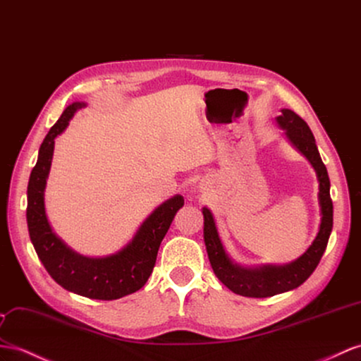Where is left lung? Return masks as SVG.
Listing matches in <instances>:
<instances>
[{
    "label": "left lung",
    "instance_id": "8db88e82",
    "mask_svg": "<svg viewBox=\"0 0 361 361\" xmlns=\"http://www.w3.org/2000/svg\"><path fill=\"white\" fill-rule=\"evenodd\" d=\"M277 123L286 129V137L307 157L317 172L322 223L312 245L298 261L282 267L269 265L262 267V269L247 270L232 264V261L228 259L223 244L219 241L214 216H212L209 209H202V215H204V243L212 269L228 290L239 295H245V298H271V295L298 288L316 270L323 253L326 250L332 230V200L329 195L328 171L320 159L316 140H314L308 123L291 109H282V116L277 117Z\"/></svg>",
    "mask_w": 361,
    "mask_h": 361
}]
</instances>
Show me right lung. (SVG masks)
I'll return each mask as SVG.
<instances>
[{"label": "right lung", "mask_w": 361, "mask_h": 361, "mask_svg": "<svg viewBox=\"0 0 361 361\" xmlns=\"http://www.w3.org/2000/svg\"><path fill=\"white\" fill-rule=\"evenodd\" d=\"M80 106L82 104L67 106L39 147L38 161L30 173L27 188V226L32 244L45 270L62 288L90 299L116 300L138 291L149 279L160 244L168 233L175 214L184 206V200L177 195L155 209L133 241L117 255L90 259L70 250L53 233L45 216L44 189L51 164L54 138L67 128L70 118Z\"/></svg>", "instance_id": "obj_1"}]
</instances>
